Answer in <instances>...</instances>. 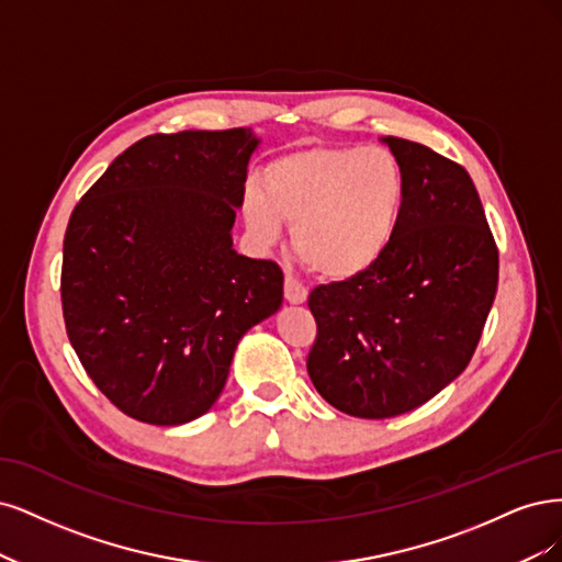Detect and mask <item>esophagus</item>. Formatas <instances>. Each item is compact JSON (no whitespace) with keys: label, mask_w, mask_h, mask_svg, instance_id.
I'll list each match as a JSON object with an SVG mask.
<instances>
[{"label":"esophagus","mask_w":562,"mask_h":562,"mask_svg":"<svg viewBox=\"0 0 562 562\" xmlns=\"http://www.w3.org/2000/svg\"><path fill=\"white\" fill-rule=\"evenodd\" d=\"M284 299L289 303H303L307 299V289L294 276H286L284 278Z\"/></svg>","instance_id":"obj_1"}]
</instances>
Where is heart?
Here are the masks:
<instances>
[{"label": "heart", "mask_w": 562, "mask_h": 562, "mask_svg": "<svg viewBox=\"0 0 562 562\" xmlns=\"http://www.w3.org/2000/svg\"><path fill=\"white\" fill-rule=\"evenodd\" d=\"M406 175L387 149L307 147L276 158L263 189L245 195L255 238L273 243L292 224L296 257L329 280L367 273L385 257L402 224Z\"/></svg>", "instance_id": "heart-1"}]
</instances>
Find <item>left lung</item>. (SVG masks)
I'll return each instance as SVG.
<instances>
[{
    "label": "left lung",
    "mask_w": 562,
    "mask_h": 562,
    "mask_svg": "<svg viewBox=\"0 0 562 562\" xmlns=\"http://www.w3.org/2000/svg\"><path fill=\"white\" fill-rule=\"evenodd\" d=\"M385 142L406 175L400 231L367 273L307 296L317 336L305 367L315 390L371 420L418 408L467 369L499 276L469 172L425 144Z\"/></svg>",
    "instance_id": "8db88e82"
}]
</instances>
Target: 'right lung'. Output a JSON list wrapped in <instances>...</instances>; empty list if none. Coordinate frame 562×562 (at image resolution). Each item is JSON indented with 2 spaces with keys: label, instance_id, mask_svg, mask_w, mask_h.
<instances>
[{
  "label": "right lung",
  "instance_id": "right-lung-1",
  "mask_svg": "<svg viewBox=\"0 0 562 562\" xmlns=\"http://www.w3.org/2000/svg\"><path fill=\"white\" fill-rule=\"evenodd\" d=\"M257 144L243 128L142 137L69 216L67 338L95 387L139 423L201 418L243 334L282 305V268L231 240Z\"/></svg>",
  "mask_w": 562,
  "mask_h": 562
}]
</instances>
